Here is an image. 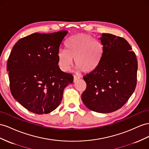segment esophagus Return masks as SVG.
I'll list each match as a JSON object with an SVG mask.
<instances>
[{
  "mask_svg": "<svg viewBox=\"0 0 149 149\" xmlns=\"http://www.w3.org/2000/svg\"><path fill=\"white\" fill-rule=\"evenodd\" d=\"M80 78V76L78 75H74V82H76V81H78V80Z\"/></svg>",
  "mask_w": 149,
  "mask_h": 149,
  "instance_id": "esophagus-1",
  "label": "esophagus"
}]
</instances>
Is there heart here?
Returning <instances> with one entry per match:
<instances>
[{
  "mask_svg": "<svg viewBox=\"0 0 149 149\" xmlns=\"http://www.w3.org/2000/svg\"><path fill=\"white\" fill-rule=\"evenodd\" d=\"M65 50L58 53L59 66L63 71L70 70L74 58V63L84 73H91L97 69L104 55L103 43L85 34L71 36L65 42Z\"/></svg>",
  "mask_w": 149,
  "mask_h": 149,
  "instance_id": "obj_1",
  "label": "heart"
}]
</instances>
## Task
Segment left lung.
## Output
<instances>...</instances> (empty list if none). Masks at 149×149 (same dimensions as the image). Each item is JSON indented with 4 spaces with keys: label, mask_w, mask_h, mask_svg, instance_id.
Instances as JSON below:
<instances>
[{
    "label": "left lung",
    "mask_w": 149,
    "mask_h": 149,
    "mask_svg": "<svg viewBox=\"0 0 149 149\" xmlns=\"http://www.w3.org/2000/svg\"><path fill=\"white\" fill-rule=\"evenodd\" d=\"M104 55L99 67L83 76L86 88L81 95L83 103L98 113L120 109L133 94L136 84L138 63L126 39L102 34Z\"/></svg>",
    "instance_id": "left-lung-1"
}]
</instances>
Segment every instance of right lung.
Returning <instances> with one entry per match:
<instances>
[{
    "label": "right lung",
    "mask_w": 149,
    "mask_h": 149,
    "mask_svg": "<svg viewBox=\"0 0 149 149\" xmlns=\"http://www.w3.org/2000/svg\"><path fill=\"white\" fill-rule=\"evenodd\" d=\"M68 32L36 33L19 39L7 60L13 97L36 114L49 113L61 103L63 91L73 76L58 66V53Z\"/></svg>",
    "instance_id": "obj_1"
}]
</instances>
